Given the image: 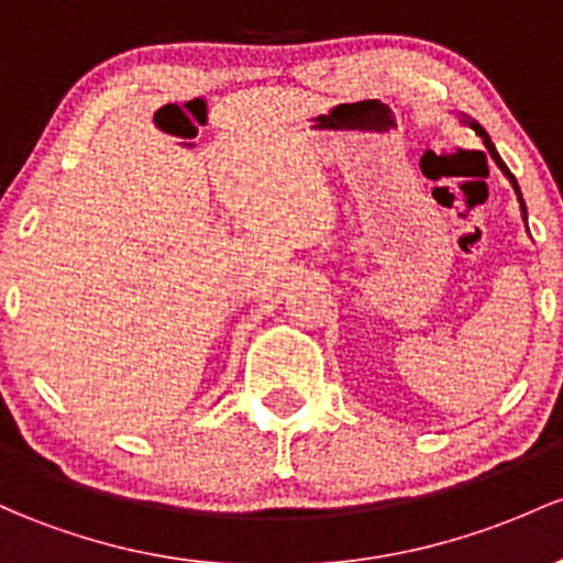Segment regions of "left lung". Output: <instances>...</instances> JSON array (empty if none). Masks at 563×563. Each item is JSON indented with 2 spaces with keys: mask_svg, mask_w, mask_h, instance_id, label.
Segmentation results:
<instances>
[{
  "mask_svg": "<svg viewBox=\"0 0 563 563\" xmlns=\"http://www.w3.org/2000/svg\"><path fill=\"white\" fill-rule=\"evenodd\" d=\"M462 123H467V125H470V129H473V131H475V134L483 139V144H486V147H488V153H492V155H494V161H497V166L501 168V172H505V174H507V179H510V183H512V190H516L518 201H521V214H523V220H526V203H523V196H521V187H518V183H516V177H512V174H510V168H507V166H505V161H501V158H499V153H497V147H494V144H492V139H488V134H486V131H483V125H481V123H475V120H470V118H467V114H462ZM526 231H529V228H526Z\"/></svg>",
  "mask_w": 563,
  "mask_h": 563,
  "instance_id": "obj_1",
  "label": "left lung"
}]
</instances>
